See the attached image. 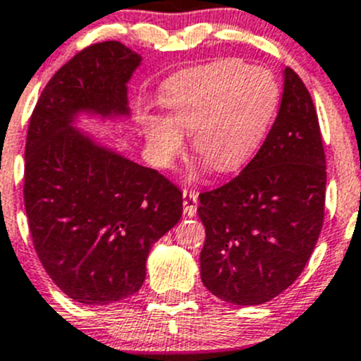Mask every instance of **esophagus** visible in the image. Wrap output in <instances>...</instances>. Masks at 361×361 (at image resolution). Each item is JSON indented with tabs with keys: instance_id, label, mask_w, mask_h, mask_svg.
I'll return each instance as SVG.
<instances>
[{
	"instance_id": "obj_1",
	"label": "esophagus",
	"mask_w": 361,
	"mask_h": 361,
	"mask_svg": "<svg viewBox=\"0 0 361 361\" xmlns=\"http://www.w3.org/2000/svg\"><path fill=\"white\" fill-rule=\"evenodd\" d=\"M197 202H199V195L195 192L183 190V211L187 216H195Z\"/></svg>"
}]
</instances>
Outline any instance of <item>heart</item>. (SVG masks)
I'll list each match as a JSON object with an SVG mask.
<instances>
[{
    "label": "heart",
    "instance_id": "heart-1",
    "mask_svg": "<svg viewBox=\"0 0 361 361\" xmlns=\"http://www.w3.org/2000/svg\"><path fill=\"white\" fill-rule=\"evenodd\" d=\"M280 90L275 75L237 59L219 60L171 75L159 104L168 117L140 114L152 159L169 168L192 131L197 155L218 173L244 168L271 126Z\"/></svg>",
    "mask_w": 361,
    "mask_h": 361
}]
</instances>
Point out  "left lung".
<instances>
[{"label":"left lung","mask_w":361,"mask_h":361,"mask_svg":"<svg viewBox=\"0 0 361 361\" xmlns=\"http://www.w3.org/2000/svg\"><path fill=\"white\" fill-rule=\"evenodd\" d=\"M325 152L310 91L283 69L279 116L230 183L199 195L206 242L200 279L238 306L268 302L294 283L324 225Z\"/></svg>","instance_id":"obj_1"}]
</instances>
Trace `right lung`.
I'll use <instances>...</instances> for the list:
<instances>
[{"label":"right lung","instance_id":"obj_1","mask_svg":"<svg viewBox=\"0 0 361 361\" xmlns=\"http://www.w3.org/2000/svg\"><path fill=\"white\" fill-rule=\"evenodd\" d=\"M142 55L119 41L79 51L44 86L25 142L24 204L37 257L56 287L88 306L130 298L152 245L180 221L183 195L155 169L75 126L130 119Z\"/></svg>","mask_w":361,"mask_h":361}]
</instances>
